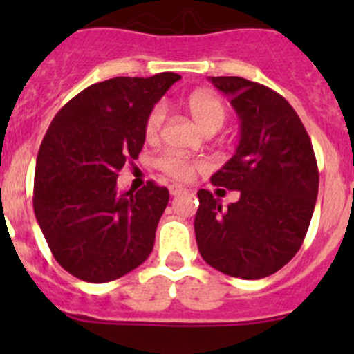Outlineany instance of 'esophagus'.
Returning <instances> with one entry per match:
<instances>
[{"label": "esophagus", "mask_w": 354, "mask_h": 354, "mask_svg": "<svg viewBox=\"0 0 354 354\" xmlns=\"http://www.w3.org/2000/svg\"><path fill=\"white\" fill-rule=\"evenodd\" d=\"M169 194L173 195V197H178V195L187 194V188H183L181 185H169Z\"/></svg>", "instance_id": "1"}]
</instances>
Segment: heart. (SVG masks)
Segmentation results:
<instances>
[{
    "label": "heart",
    "mask_w": 354,
    "mask_h": 354,
    "mask_svg": "<svg viewBox=\"0 0 354 354\" xmlns=\"http://www.w3.org/2000/svg\"><path fill=\"white\" fill-rule=\"evenodd\" d=\"M188 108H190L192 114H194L195 121L205 131H217L226 123L227 109L224 106V102L221 99H217L216 95L207 94V92H195L188 99ZM166 116L167 109L162 102H159V104H156L154 108L149 111L144 127L145 137L149 140H152V138H156L160 133L164 123H166ZM198 166L200 164L194 162L188 157L178 154V152H164L157 159V167L160 171H164L167 176L181 181L190 180Z\"/></svg>",
    "instance_id": "1"
}]
</instances>
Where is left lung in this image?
<instances>
[{
    "label": "left lung",
    "instance_id": "obj_1",
    "mask_svg": "<svg viewBox=\"0 0 354 354\" xmlns=\"http://www.w3.org/2000/svg\"><path fill=\"white\" fill-rule=\"evenodd\" d=\"M209 80L240 118L236 152L210 181L238 190L240 198L223 207L209 190H198V252L219 272L262 279L286 266L305 240L319 194L315 154L283 95L241 77Z\"/></svg>",
    "mask_w": 354,
    "mask_h": 354
}]
</instances>
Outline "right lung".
Instances as JSON below:
<instances>
[{
    "mask_svg": "<svg viewBox=\"0 0 354 354\" xmlns=\"http://www.w3.org/2000/svg\"><path fill=\"white\" fill-rule=\"evenodd\" d=\"M180 75L116 77L91 85L49 124L34 176V212L56 262L87 283L137 269L154 248L169 192L147 181L120 192L118 173L137 159L145 118Z\"/></svg>",
    "mask_w": 354,
    "mask_h": 354,
    "instance_id": "1",
    "label": "right lung"
}]
</instances>
